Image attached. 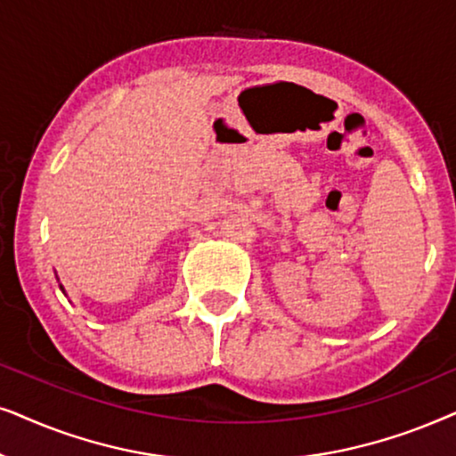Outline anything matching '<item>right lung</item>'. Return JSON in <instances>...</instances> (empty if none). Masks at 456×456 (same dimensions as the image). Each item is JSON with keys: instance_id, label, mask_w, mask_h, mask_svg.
I'll return each mask as SVG.
<instances>
[{"instance_id": "obj_1", "label": "right lung", "mask_w": 456, "mask_h": 456, "mask_svg": "<svg viewBox=\"0 0 456 456\" xmlns=\"http://www.w3.org/2000/svg\"><path fill=\"white\" fill-rule=\"evenodd\" d=\"M60 289H62V291H64V288H62V285H60ZM64 294H66V291H64Z\"/></svg>"}]
</instances>
